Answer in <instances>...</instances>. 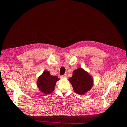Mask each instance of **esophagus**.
I'll return each mask as SVG.
<instances>
[{
  "label": "esophagus",
  "mask_w": 127,
  "mask_h": 127,
  "mask_svg": "<svg viewBox=\"0 0 127 127\" xmlns=\"http://www.w3.org/2000/svg\"><path fill=\"white\" fill-rule=\"evenodd\" d=\"M60 77H61V78H65L67 77V75H66V74H64V75H63V76H60Z\"/></svg>",
  "instance_id": "obj_1"
}]
</instances>
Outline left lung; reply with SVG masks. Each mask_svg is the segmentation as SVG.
Returning <instances> with one entry per match:
<instances>
[{"instance_id": "left-lung-1", "label": "left lung", "mask_w": 127, "mask_h": 127, "mask_svg": "<svg viewBox=\"0 0 127 127\" xmlns=\"http://www.w3.org/2000/svg\"><path fill=\"white\" fill-rule=\"evenodd\" d=\"M73 89L77 94L83 95L89 92L93 86V78L82 68L73 71L72 76L69 78Z\"/></svg>"}]
</instances>
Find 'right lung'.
Listing matches in <instances>:
<instances>
[{"instance_id":"add662e5","label":"right lung","mask_w":127,"mask_h":127,"mask_svg":"<svg viewBox=\"0 0 127 127\" xmlns=\"http://www.w3.org/2000/svg\"><path fill=\"white\" fill-rule=\"evenodd\" d=\"M59 80L57 76H53L49 71L45 70L39 76L36 84L40 91L45 95H48L54 91L56 82Z\"/></svg>"}]
</instances>
